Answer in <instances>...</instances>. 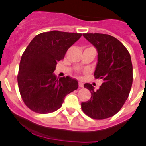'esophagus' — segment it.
I'll use <instances>...</instances> for the list:
<instances>
[{
  "label": "esophagus",
  "mask_w": 146,
  "mask_h": 146,
  "mask_svg": "<svg viewBox=\"0 0 146 146\" xmlns=\"http://www.w3.org/2000/svg\"><path fill=\"white\" fill-rule=\"evenodd\" d=\"M83 86H84V84L82 83V82H79V87H83Z\"/></svg>",
  "instance_id": "esophagus-1"
}]
</instances>
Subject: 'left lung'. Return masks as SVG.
<instances>
[{"instance_id":"1","label":"left lung","mask_w":146,"mask_h":146,"mask_svg":"<svg viewBox=\"0 0 146 146\" xmlns=\"http://www.w3.org/2000/svg\"><path fill=\"white\" fill-rule=\"evenodd\" d=\"M83 36L97 50L98 62L94 76L103 79V83L96 91L90 84H84L92 96L87 102H82V109L92 119H107L121 110L129 95L133 83L131 55L113 36L102 33H84Z\"/></svg>"}]
</instances>
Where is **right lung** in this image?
Wrapping results in <instances>:
<instances>
[{"label": "right lung", "instance_id": "right-lung-1", "mask_svg": "<svg viewBox=\"0 0 146 146\" xmlns=\"http://www.w3.org/2000/svg\"><path fill=\"white\" fill-rule=\"evenodd\" d=\"M82 33L53 30L42 33L33 39L23 54L18 83L25 104L38 113H52L60 109L66 95L76 90L78 82L66 76L57 79V62Z\"/></svg>", "mask_w": 146, "mask_h": 146}]
</instances>
